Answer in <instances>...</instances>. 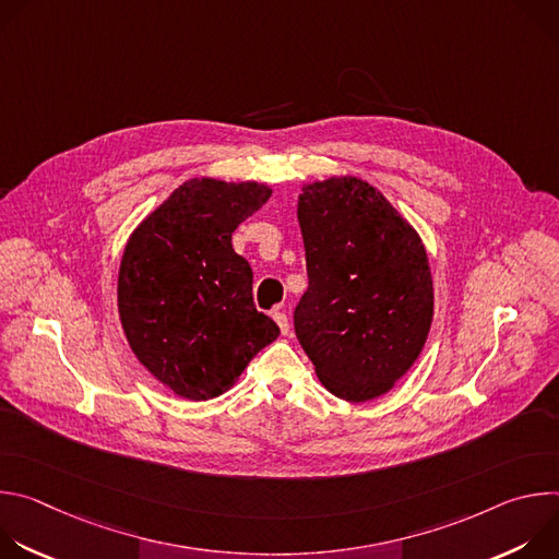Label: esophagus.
<instances>
[{"label":"esophagus","mask_w":559,"mask_h":559,"mask_svg":"<svg viewBox=\"0 0 559 559\" xmlns=\"http://www.w3.org/2000/svg\"><path fill=\"white\" fill-rule=\"evenodd\" d=\"M274 321H276V325L281 328L283 334H289V318H287L285 311H274Z\"/></svg>","instance_id":"1"}]
</instances>
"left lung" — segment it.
Here are the masks:
<instances>
[{
	"label": "left lung",
	"instance_id": "obj_1",
	"mask_svg": "<svg viewBox=\"0 0 559 559\" xmlns=\"http://www.w3.org/2000/svg\"><path fill=\"white\" fill-rule=\"evenodd\" d=\"M298 223L309 287L294 309L296 338L334 395L371 401L409 371L431 328L420 236L356 177L302 188Z\"/></svg>",
	"mask_w": 559,
	"mask_h": 559
}]
</instances>
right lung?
<instances>
[{
	"mask_svg": "<svg viewBox=\"0 0 559 559\" xmlns=\"http://www.w3.org/2000/svg\"><path fill=\"white\" fill-rule=\"evenodd\" d=\"M261 183L192 179L130 236L119 270V316L145 369L188 401L229 389L278 325L257 309L252 267L231 231L263 207Z\"/></svg>",
	"mask_w": 559,
	"mask_h": 559,
	"instance_id": "obj_1",
	"label": "right lung"
}]
</instances>
